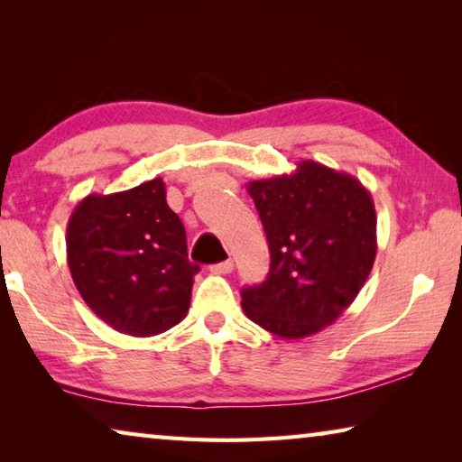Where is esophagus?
<instances>
[{"label": "esophagus", "instance_id": "34e87169", "mask_svg": "<svg viewBox=\"0 0 462 462\" xmlns=\"http://www.w3.org/2000/svg\"><path fill=\"white\" fill-rule=\"evenodd\" d=\"M232 271H234V261H230V259L217 263L212 267V273H216V275H228V273H232Z\"/></svg>", "mask_w": 462, "mask_h": 462}]
</instances>
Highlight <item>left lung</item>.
I'll use <instances>...</instances> for the list:
<instances>
[{
    "mask_svg": "<svg viewBox=\"0 0 462 462\" xmlns=\"http://www.w3.org/2000/svg\"><path fill=\"white\" fill-rule=\"evenodd\" d=\"M271 250L269 275L242 310L279 338L330 326L361 291L377 254V216L356 177L314 161L246 185Z\"/></svg>",
    "mask_w": 462,
    "mask_h": 462,
    "instance_id": "8db88e82",
    "label": "left lung"
}]
</instances>
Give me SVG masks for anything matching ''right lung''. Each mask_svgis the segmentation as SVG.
Masks as SVG:
<instances>
[{
    "instance_id": "right-lung-1",
    "label": "right lung",
    "mask_w": 462,
    "mask_h": 462,
    "mask_svg": "<svg viewBox=\"0 0 462 462\" xmlns=\"http://www.w3.org/2000/svg\"><path fill=\"white\" fill-rule=\"evenodd\" d=\"M67 263L93 314L136 338L181 322L199 271L161 177L79 201L67 224Z\"/></svg>"
}]
</instances>
